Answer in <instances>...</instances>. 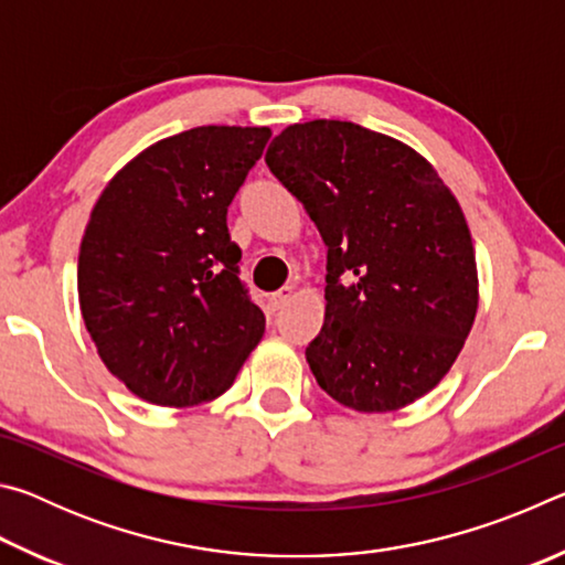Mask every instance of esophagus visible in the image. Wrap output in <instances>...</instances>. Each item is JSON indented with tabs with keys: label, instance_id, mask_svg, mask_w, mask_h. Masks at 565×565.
<instances>
[{
	"label": "esophagus",
	"instance_id": "esophagus-1",
	"mask_svg": "<svg viewBox=\"0 0 565 565\" xmlns=\"http://www.w3.org/2000/svg\"><path fill=\"white\" fill-rule=\"evenodd\" d=\"M291 299H294V286H284V289L274 294V309H284Z\"/></svg>",
	"mask_w": 565,
	"mask_h": 565
}]
</instances>
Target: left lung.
<instances>
[{"mask_svg": "<svg viewBox=\"0 0 565 565\" xmlns=\"http://www.w3.org/2000/svg\"><path fill=\"white\" fill-rule=\"evenodd\" d=\"M327 244V313L306 361L363 414L426 396L461 353L478 271L461 204L404 141L353 121L291 124L266 151Z\"/></svg>", "mask_w": 565, "mask_h": 565, "instance_id": "obj_1", "label": "left lung"}]
</instances>
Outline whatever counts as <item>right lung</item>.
I'll list each match as a JSON object with an SVG mask.
<instances>
[{
  "mask_svg": "<svg viewBox=\"0 0 565 565\" xmlns=\"http://www.w3.org/2000/svg\"><path fill=\"white\" fill-rule=\"evenodd\" d=\"M269 137V127L174 134L124 164L92 209L76 266L84 327L111 376L149 404L222 396L264 337L226 209Z\"/></svg>",
  "mask_w": 565,
  "mask_h": 565,
  "instance_id": "1",
  "label": "right lung"
}]
</instances>
